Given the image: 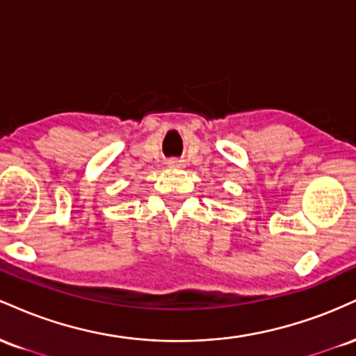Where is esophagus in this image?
Returning <instances> with one entry per match:
<instances>
[{
    "mask_svg": "<svg viewBox=\"0 0 356 356\" xmlns=\"http://www.w3.org/2000/svg\"><path fill=\"white\" fill-rule=\"evenodd\" d=\"M167 165L172 167V169H182L184 162L182 161H177V159H172V161H167Z\"/></svg>",
    "mask_w": 356,
    "mask_h": 356,
    "instance_id": "obj_1",
    "label": "esophagus"
}]
</instances>
